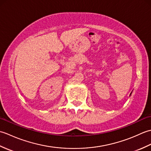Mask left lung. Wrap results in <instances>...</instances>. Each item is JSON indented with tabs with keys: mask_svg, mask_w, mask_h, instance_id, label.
<instances>
[{
	"mask_svg": "<svg viewBox=\"0 0 151 151\" xmlns=\"http://www.w3.org/2000/svg\"><path fill=\"white\" fill-rule=\"evenodd\" d=\"M132 92H131V93H130V95H131V94H132Z\"/></svg>",
	"mask_w": 151,
	"mask_h": 151,
	"instance_id": "1",
	"label": "left lung"
}]
</instances>
